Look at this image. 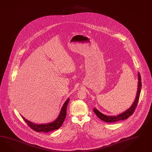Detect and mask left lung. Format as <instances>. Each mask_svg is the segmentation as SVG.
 Here are the masks:
<instances>
[{"instance_id":"1","label":"left lung","mask_w":152,"mask_h":152,"mask_svg":"<svg viewBox=\"0 0 152 152\" xmlns=\"http://www.w3.org/2000/svg\"><path fill=\"white\" fill-rule=\"evenodd\" d=\"M138 90L137 92V95L136 96V99L133 102L132 106L129 108L128 110L125 111V112L121 113L117 116H106L102 113H100L99 111H98L97 109L94 108L93 111L95 114L97 115L100 120L102 121H105L106 122H115L120 120H124L125 119H127L128 117H129L132 115L135 109L136 108L137 105L138 104L139 98L140 96V91L142 88V82H141V78H140V73L138 72Z\"/></svg>"}]
</instances>
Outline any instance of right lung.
<instances>
[{"label": "right lung", "mask_w": 152, "mask_h": 152, "mask_svg": "<svg viewBox=\"0 0 152 152\" xmlns=\"http://www.w3.org/2000/svg\"><path fill=\"white\" fill-rule=\"evenodd\" d=\"M69 101V99L68 98V99L64 102V105L62 107L58 117H57V118L55 121L52 122L51 123H49V124L38 125V124H34L33 122H31V121H28L23 116H21V117L23 118V120L27 123V125L30 127H31V129H32L35 131H36L37 132H43L45 133L51 132L52 131H54L55 129H58L62 125L64 121L65 118L66 116V107H67V105L68 104Z\"/></svg>", "instance_id": "1"}]
</instances>
